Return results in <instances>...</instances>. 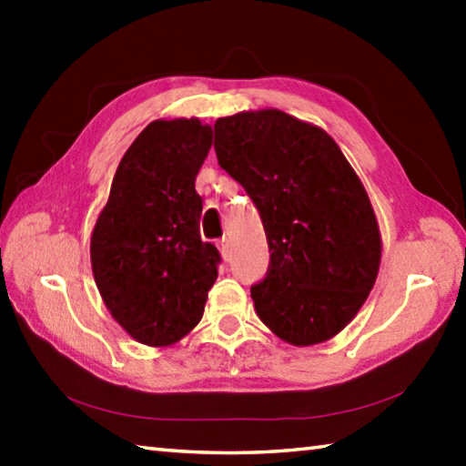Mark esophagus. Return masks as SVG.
<instances>
[{"label": "esophagus", "instance_id": "esophagus-1", "mask_svg": "<svg viewBox=\"0 0 466 466\" xmlns=\"http://www.w3.org/2000/svg\"><path fill=\"white\" fill-rule=\"evenodd\" d=\"M219 252H222V257L226 258V261H230L232 258V242H230V238H228V236H224L222 240H219Z\"/></svg>", "mask_w": 466, "mask_h": 466}]
</instances>
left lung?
I'll return each instance as SVG.
<instances>
[{
  "mask_svg": "<svg viewBox=\"0 0 466 466\" xmlns=\"http://www.w3.org/2000/svg\"><path fill=\"white\" fill-rule=\"evenodd\" d=\"M218 162L255 203L269 269L250 288L255 310L291 345H317L350 325L380 267V230L356 170L317 125L278 108L222 116Z\"/></svg>",
  "mask_w": 466,
  "mask_h": 466,
  "instance_id": "left-lung-1",
  "label": "left lung"
}]
</instances>
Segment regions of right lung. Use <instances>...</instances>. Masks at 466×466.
Masks as SVG:
<instances>
[{"label":"right lung","instance_id":"obj_1","mask_svg":"<svg viewBox=\"0 0 466 466\" xmlns=\"http://www.w3.org/2000/svg\"><path fill=\"white\" fill-rule=\"evenodd\" d=\"M211 147L199 119H157L125 152L90 240L92 273L113 319L149 347L183 339L203 317L222 261L203 242L195 177Z\"/></svg>","mask_w":466,"mask_h":466}]
</instances>
